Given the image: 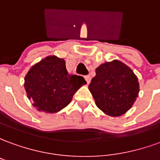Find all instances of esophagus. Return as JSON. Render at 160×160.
<instances>
[{"label": "esophagus", "instance_id": "obj_1", "mask_svg": "<svg viewBox=\"0 0 160 160\" xmlns=\"http://www.w3.org/2000/svg\"><path fill=\"white\" fill-rule=\"evenodd\" d=\"M85 80H86V81H87V84L90 83V81H91L90 75H86V76H85Z\"/></svg>", "mask_w": 160, "mask_h": 160}]
</instances>
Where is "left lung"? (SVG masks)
Instances as JSON below:
<instances>
[{
    "label": "left lung",
    "mask_w": 160,
    "mask_h": 160,
    "mask_svg": "<svg viewBox=\"0 0 160 160\" xmlns=\"http://www.w3.org/2000/svg\"><path fill=\"white\" fill-rule=\"evenodd\" d=\"M89 90L101 111L111 117H119L132 107L140 87L130 68L114 60L96 68V76L91 81Z\"/></svg>",
    "instance_id": "obj_1"
}]
</instances>
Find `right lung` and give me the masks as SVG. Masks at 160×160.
<instances>
[{
  "label": "right lung",
  "mask_w": 160,
  "mask_h": 160,
  "mask_svg": "<svg viewBox=\"0 0 160 160\" xmlns=\"http://www.w3.org/2000/svg\"><path fill=\"white\" fill-rule=\"evenodd\" d=\"M85 84L82 76L68 73L64 59L49 56L30 68L24 87L37 110L56 113L69 104L75 92Z\"/></svg>",
  "instance_id": "right-lung-1"
}]
</instances>
